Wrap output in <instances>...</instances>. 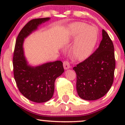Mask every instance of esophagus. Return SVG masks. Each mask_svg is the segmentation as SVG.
I'll return each mask as SVG.
<instances>
[{"instance_id":"34e87169","label":"esophagus","mask_w":125,"mask_h":125,"mask_svg":"<svg viewBox=\"0 0 125 125\" xmlns=\"http://www.w3.org/2000/svg\"><path fill=\"white\" fill-rule=\"evenodd\" d=\"M63 67H64V69L65 70L68 69H69L70 67H71V66H70V64H69V62H67V61L63 62Z\"/></svg>"}]
</instances>
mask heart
<instances>
[{
    "label": "heart",
    "mask_w": 125,
    "mask_h": 125,
    "mask_svg": "<svg viewBox=\"0 0 125 125\" xmlns=\"http://www.w3.org/2000/svg\"><path fill=\"white\" fill-rule=\"evenodd\" d=\"M69 39L74 41L69 51L73 59L83 61L92 54L98 41V31L95 27L82 22H74L68 29Z\"/></svg>",
    "instance_id": "1"
}]
</instances>
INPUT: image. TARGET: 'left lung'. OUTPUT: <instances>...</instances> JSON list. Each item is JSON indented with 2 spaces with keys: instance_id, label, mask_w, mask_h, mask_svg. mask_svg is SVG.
<instances>
[{
  "instance_id": "1",
  "label": "left lung",
  "mask_w": 125,
  "mask_h": 125,
  "mask_svg": "<svg viewBox=\"0 0 125 125\" xmlns=\"http://www.w3.org/2000/svg\"><path fill=\"white\" fill-rule=\"evenodd\" d=\"M115 69L113 42L103 29L99 48L87 59L73 67L79 96L84 100H94L105 95L113 84Z\"/></svg>"
}]
</instances>
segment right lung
<instances>
[{
	"instance_id": "right-lung-1",
	"label": "right lung",
	"mask_w": 125,
	"mask_h": 125,
	"mask_svg": "<svg viewBox=\"0 0 125 125\" xmlns=\"http://www.w3.org/2000/svg\"><path fill=\"white\" fill-rule=\"evenodd\" d=\"M50 19V18H39L29 21L18 36L13 58L14 77L19 90L27 99L36 103L46 102L51 99L54 94L55 80L64 72L63 63L60 61L33 66L25 58V39Z\"/></svg>"
}]
</instances>
